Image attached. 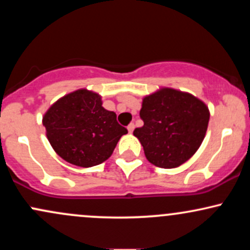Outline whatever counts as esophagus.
<instances>
[{
    "label": "esophagus",
    "mask_w": 250,
    "mask_h": 250,
    "mask_svg": "<svg viewBox=\"0 0 250 250\" xmlns=\"http://www.w3.org/2000/svg\"><path fill=\"white\" fill-rule=\"evenodd\" d=\"M134 128H135V125H134V123H130V125H128V131H129V133H133V131H134Z\"/></svg>",
    "instance_id": "esophagus-1"
}]
</instances>
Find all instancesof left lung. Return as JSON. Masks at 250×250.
<instances>
[{
    "label": "left lung",
    "instance_id": "obj_1",
    "mask_svg": "<svg viewBox=\"0 0 250 250\" xmlns=\"http://www.w3.org/2000/svg\"><path fill=\"white\" fill-rule=\"evenodd\" d=\"M209 109L194 95L161 88L143 97L140 117L143 125L134 130L147 160L160 168H176L200 148L207 133Z\"/></svg>",
    "mask_w": 250,
    "mask_h": 250
}]
</instances>
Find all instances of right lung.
I'll return each mask as SVG.
<instances>
[{
    "instance_id": "obj_1",
    "label": "right lung",
    "mask_w": 250,
    "mask_h": 250,
    "mask_svg": "<svg viewBox=\"0 0 250 250\" xmlns=\"http://www.w3.org/2000/svg\"><path fill=\"white\" fill-rule=\"evenodd\" d=\"M42 123L56 154L83 168L108 160L122 135L128 133L116 121V114L102 107L101 96L88 89H79L57 100Z\"/></svg>"
}]
</instances>
